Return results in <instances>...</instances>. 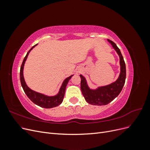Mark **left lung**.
<instances>
[{
  "instance_id": "8db88e82",
  "label": "left lung",
  "mask_w": 150,
  "mask_h": 150,
  "mask_svg": "<svg viewBox=\"0 0 150 150\" xmlns=\"http://www.w3.org/2000/svg\"><path fill=\"white\" fill-rule=\"evenodd\" d=\"M117 55L120 57V72L117 79L112 83L102 86H98L96 88L92 89L89 86L87 80L82 74L81 78V89L86 101L90 104L97 106H104L111 102L118 96L121 93L125 83L126 79V65L120 49L116 44L108 39Z\"/></svg>"
}]
</instances>
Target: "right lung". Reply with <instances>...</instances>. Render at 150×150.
Instances as JSON below:
<instances>
[{
  "label": "right lung",
  "instance_id": "add662e5",
  "mask_svg": "<svg viewBox=\"0 0 150 150\" xmlns=\"http://www.w3.org/2000/svg\"><path fill=\"white\" fill-rule=\"evenodd\" d=\"M38 44L34 45V46L29 50L28 52L27 53L25 57H24L23 62L22 63L20 71L21 83L25 94L32 101L36 104V105L44 108H52L56 107L62 103L63 99H64V97L66 86L68 82H69V81L71 79V78L74 76V74L67 77V78H66L63 81L61 88L59 90V92L56 95H54V96H48V95L36 92L35 91L31 89L29 87H28V86L25 83L24 77V67L25 62L27 60V59H28L30 52L33 50V48H34L37 46Z\"/></svg>",
  "mask_w": 150,
  "mask_h": 150
}]
</instances>
